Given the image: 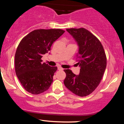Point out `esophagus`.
Segmentation results:
<instances>
[{
    "label": "esophagus",
    "mask_w": 124,
    "mask_h": 124,
    "mask_svg": "<svg viewBox=\"0 0 124 124\" xmlns=\"http://www.w3.org/2000/svg\"><path fill=\"white\" fill-rule=\"evenodd\" d=\"M58 69L59 70H63V68H61V67H60V66H59V67H58Z\"/></svg>",
    "instance_id": "34e87169"
}]
</instances>
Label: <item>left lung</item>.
<instances>
[{"label": "left lung", "instance_id": "left-lung-1", "mask_svg": "<svg viewBox=\"0 0 124 124\" xmlns=\"http://www.w3.org/2000/svg\"><path fill=\"white\" fill-rule=\"evenodd\" d=\"M66 31L79 45L77 61L80 69L78 75L70 69H65L64 84L77 96H88L97 87L103 78L107 65L106 53L99 39L87 30L72 28Z\"/></svg>", "mask_w": 124, "mask_h": 124}]
</instances>
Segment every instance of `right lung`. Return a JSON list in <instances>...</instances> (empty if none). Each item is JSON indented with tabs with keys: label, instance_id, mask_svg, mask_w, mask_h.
I'll use <instances>...</instances> for the list:
<instances>
[{
	"label": "right lung",
	"instance_id": "right-lung-1",
	"mask_svg": "<svg viewBox=\"0 0 124 124\" xmlns=\"http://www.w3.org/2000/svg\"><path fill=\"white\" fill-rule=\"evenodd\" d=\"M64 32L61 29L35 30L25 36L18 44L15 54V72L21 85L28 93L39 94L51 86L58 68L42 63L41 58Z\"/></svg>",
	"mask_w": 124,
	"mask_h": 124
}]
</instances>
